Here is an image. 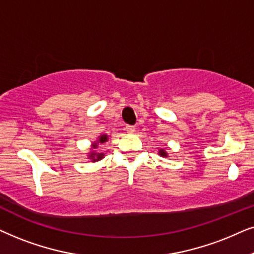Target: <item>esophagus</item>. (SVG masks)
<instances>
[{
    "mask_svg": "<svg viewBox=\"0 0 254 254\" xmlns=\"http://www.w3.org/2000/svg\"><path fill=\"white\" fill-rule=\"evenodd\" d=\"M134 129H136V127H134L133 125H127V127H125V130H127L129 133H133Z\"/></svg>",
    "mask_w": 254,
    "mask_h": 254,
    "instance_id": "1",
    "label": "esophagus"
}]
</instances>
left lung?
I'll use <instances>...</instances> for the list:
<instances>
[{
	"label": "left lung",
	"instance_id": "obj_1",
	"mask_svg": "<svg viewBox=\"0 0 254 254\" xmlns=\"http://www.w3.org/2000/svg\"><path fill=\"white\" fill-rule=\"evenodd\" d=\"M159 153H160V155H162V157H166V155H167V153H166V152H165L164 150L159 151Z\"/></svg>",
	"mask_w": 254,
	"mask_h": 254
}]
</instances>
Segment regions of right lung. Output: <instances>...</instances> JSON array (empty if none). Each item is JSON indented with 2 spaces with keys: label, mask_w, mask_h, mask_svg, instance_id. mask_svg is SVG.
Masks as SVG:
<instances>
[{
  "label": "right lung",
  "mask_w": 254,
  "mask_h": 254,
  "mask_svg": "<svg viewBox=\"0 0 254 254\" xmlns=\"http://www.w3.org/2000/svg\"><path fill=\"white\" fill-rule=\"evenodd\" d=\"M108 137L107 134H102V136L100 137V139L97 140V143H104V141H107ZM97 145H94V147L96 148ZM90 158L93 159V161H96V160H100V159L103 158V153H92L90 154Z\"/></svg>",
  "instance_id": "right-lung-1"
}]
</instances>
